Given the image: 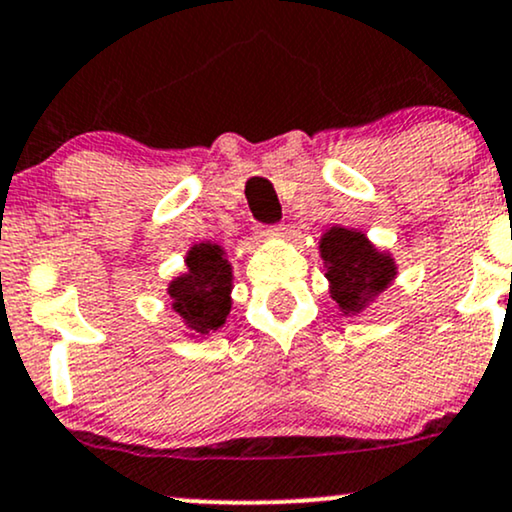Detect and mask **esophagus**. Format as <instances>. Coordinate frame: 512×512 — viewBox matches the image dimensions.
<instances>
[{
  "label": "esophagus",
  "mask_w": 512,
  "mask_h": 512,
  "mask_svg": "<svg viewBox=\"0 0 512 512\" xmlns=\"http://www.w3.org/2000/svg\"><path fill=\"white\" fill-rule=\"evenodd\" d=\"M256 237L261 239V242H273V239L285 237V227H280V225H273V227L256 225Z\"/></svg>",
  "instance_id": "obj_1"
}]
</instances>
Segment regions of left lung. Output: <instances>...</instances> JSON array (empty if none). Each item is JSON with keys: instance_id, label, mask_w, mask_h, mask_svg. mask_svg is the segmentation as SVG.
Returning a JSON list of instances; mask_svg holds the SVG:
<instances>
[{"instance_id": "1", "label": "left lung", "mask_w": 512, "mask_h": 512, "mask_svg": "<svg viewBox=\"0 0 512 512\" xmlns=\"http://www.w3.org/2000/svg\"><path fill=\"white\" fill-rule=\"evenodd\" d=\"M318 251L330 285V297L342 316H357L393 285L398 266L388 251L376 249L364 232L335 225L321 234Z\"/></svg>"}]
</instances>
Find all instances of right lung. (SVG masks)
Segmentation results:
<instances>
[{
	"label": "right lung",
	"mask_w": 512,
	"mask_h": 512,
	"mask_svg": "<svg viewBox=\"0 0 512 512\" xmlns=\"http://www.w3.org/2000/svg\"><path fill=\"white\" fill-rule=\"evenodd\" d=\"M186 273L167 285L174 314L191 330V338H206L225 326L232 309V263L220 244L201 242L186 251Z\"/></svg>",
	"instance_id": "obj_1"
}]
</instances>
